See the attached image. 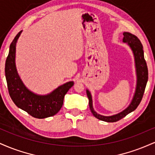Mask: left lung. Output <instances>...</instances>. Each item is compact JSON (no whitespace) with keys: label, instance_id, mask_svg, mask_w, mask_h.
<instances>
[{"label":"left lung","instance_id":"left-lung-1","mask_svg":"<svg viewBox=\"0 0 155 155\" xmlns=\"http://www.w3.org/2000/svg\"><path fill=\"white\" fill-rule=\"evenodd\" d=\"M123 35L124 37L122 41L124 43L128 44L129 47H130L131 50L133 51V55H134L137 76L136 91H135L134 95H133V100L131 101L130 104L128 106V107L126 108L125 109L121 111L120 113L112 115V116L106 117L99 114L97 112L94 111L93 106H92V95L90 91L87 90V95L89 99V106H90V108L91 110L92 114L97 119L104 121V122H117V121L122 119L130 112L136 110L142 100L146 86H147V81H148V68H147V65L144 59V55H143V46L140 43V40L136 35L130 33H128V32H124Z\"/></svg>","mask_w":155,"mask_h":155}]
</instances>
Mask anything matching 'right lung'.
Segmentation results:
<instances>
[{"label":"right lung","mask_w":155,"mask_h":155,"mask_svg":"<svg viewBox=\"0 0 155 155\" xmlns=\"http://www.w3.org/2000/svg\"><path fill=\"white\" fill-rule=\"evenodd\" d=\"M21 33L22 31L16 35L11 44L5 64L8 93L16 106L32 117L38 119L52 117L63 106L65 95L74 83V81H68L45 95H37L28 90L19 77L15 64L16 44Z\"/></svg>","instance_id":"obj_1"}]
</instances>
